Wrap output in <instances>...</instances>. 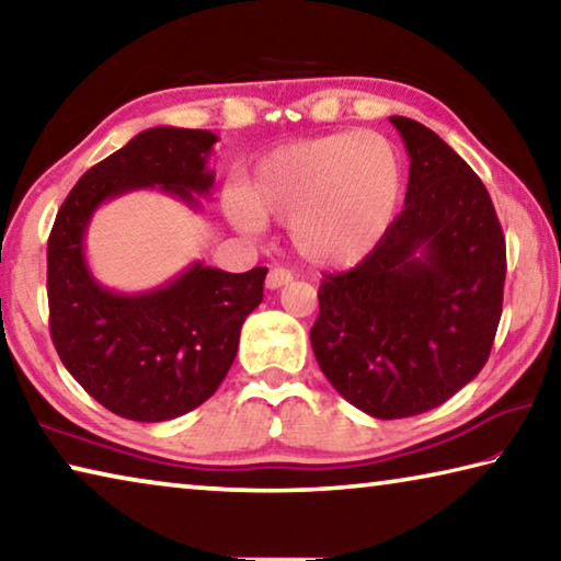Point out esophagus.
I'll return each mask as SVG.
<instances>
[{
	"mask_svg": "<svg viewBox=\"0 0 561 561\" xmlns=\"http://www.w3.org/2000/svg\"><path fill=\"white\" fill-rule=\"evenodd\" d=\"M291 282V272L289 270H282V267H274L267 274V289H279L284 284Z\"/></svg>",
	"mask_w": 561,
	"mask_h": 561,
	"instance_id": "1",
	"label": "esophagus"
}]
</instances>
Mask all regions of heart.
Returning <instances> with one entry per match:
<instances>
[{"instance_id": "b5f03b06", "label": "heart", "mask_w": 561, "mask_h": 561, "mask_svg": "<svg viewBox=\"0 0 561 561\" xmlns=\"http://www.w3.org/2000/svg\"><path fill=\"white\" fill-rule=\"evenodd\" d=\"M403 165L391 140L371 130L331 133L270 150L252 168L232 207L244 232L289 222L301 260L354 267L396 220Z\"/></svg>"}]
</instances>
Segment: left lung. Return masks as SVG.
Segmentation results:
<instances>
[{
    "label": "left lung",
    "instance_id": "8db88e82",
    "mask_svg": "<svg viewBox=\"0 0 561 561\" xmlns=\"http://www.w3.org/2000/svg\"><path fill=\"white\" fill-rule=\"evenodd\" d=\"M388 121L411 158L405 207L364 262L327 274L311 327L329 383L381 421L433 411L482 371L507 272L482 180L423 123Z\"/></svg>",
    "mask_w": 561,
    "mask_h": 561
}]
</instances>
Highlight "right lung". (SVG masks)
Returning a JSON list of instances; mask_svg holds the SVG:
<instances>
[{
	"mask_svg": "<svg viewBox=\"0 0 561 561\" xmlns=\"http://www.w3.org/2000/svg\"><path fill=\"white\" fill-rule=\"evenodd\" d=\"M210 130L156 126L81 175L46 247L54 346L83 391L128 421L160 423L210 398L230 371L244 319L260 307L267 270L222 272L193 262L163 287L113 291L93 277L87 232L103 203L160 190L201 210L215 173Z\"/></svg>",
	"mask_w": 561,
	"mask_h": 561,
	"instance_id": "add662e5",
	"label": "right lung"
}]
</instances>
